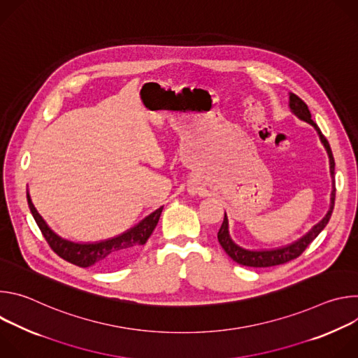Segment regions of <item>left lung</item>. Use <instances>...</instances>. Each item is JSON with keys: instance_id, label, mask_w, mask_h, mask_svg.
Listing matches in <instances>:
<instances>
[{"instance_id": "left-lung-1", "label": "left lung", "mask_w": 358, "mask_h": 358, "mask_svg": "<svg viewBox=\"0 0 358 358\" xmlns=\"http://www.w3.org/2000/svg\"><path fill=\"white\" fill-rule=\"evenodd\" d=\"M290 109L293 110V113L296 116H299L301 120L310 123L319 133L322 143L324 144L327 152H329V157H330V173L331 177L334 178V157H333V152L330 148V144L327 141V138L323 136L322 130L319 129V126L312 120V115L309 112L308 105L304 103V101L294 93L290 94ZM334 199H336V184L333 181V191H331V206L330 210L327 213V215L317 224L313 227V229L308 234L304 235L301 239H299L297 242L280 248V249H275V250H246L238 245H235L232 242V239L228 235V220L227 217H224V222L218 231V242L222 246V249L228 253V257H231L236 264L243 265V266H250V268H269V266H276V265H282V264H287L296 258H299L300 255L306 250L315 239L316 236L324 229V227L329 224L333 208H334Z\"/></svg>"}]
</instances>
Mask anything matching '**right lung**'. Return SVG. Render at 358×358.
<instances>
[{"label": "right lung", "instance_id": "obj_1", "mask_svg": "<svg viewBox=\"0 0 358 358\" xmlns=\"http://www.w3.org/2000/svg\"><path fill=\"white\" fill-rule=\"evenodd\" d=\"M27 199L32 217L50 249L66 262L80 268H87L92 265L99 268H115L123 264L141 245L147 242L152 231L157 227L163 211V207L156 210L147 218H144L137 227L117 238L99 243H73L59 238L57 234L50 231L42 217L35 210L29 194H27Z\"/></svg>", "mask_w": 358, "mask_h": 358}]
</instances>
